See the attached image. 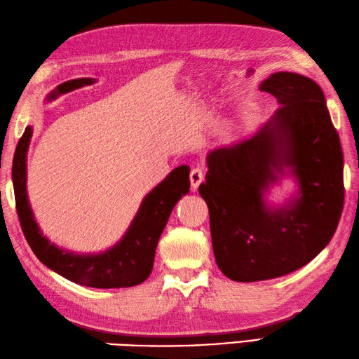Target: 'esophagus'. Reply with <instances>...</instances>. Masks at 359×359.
Masks as SVG:
<instances>
[{
	"mask_svg": "<svg viewBox=\"0 0 359 359\" xmlns=\"http://www.w3.org/2000/svg\"><path fill=\"white\" fill-rule=\"evenodd\" d=\"M203 180H204V172L200 169V167L192 169V172H190V187H192L194 192L198 189V186L201 184Z\"/></svg>",
	"mask_w": 359,
	"mask_h": 359,
	"instance_id": "1",
	"label": "esophagus"
}]
</instances>
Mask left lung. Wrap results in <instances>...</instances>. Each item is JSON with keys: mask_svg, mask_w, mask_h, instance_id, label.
<instances>
[{"mask_svg": "<svg viewBox=\"0 0 359 359\" xmlns=\"http://www.w3.org/2000/svg\"><path fill=\"white\" fill-rule=\"evenodd\" d=\"M259 90L280 107L250 140L207 155L200 186L215 259L240 283L306 266L330 243L344 204L341 142L321 87L304 75L276 72ZM284 176L299 189L284 205H269L266 192Z\"/></svg>", "mask_w": 359, "mask_h": 359, "instance_id": "8db88e82", "label": "left lung"}]
</instances>
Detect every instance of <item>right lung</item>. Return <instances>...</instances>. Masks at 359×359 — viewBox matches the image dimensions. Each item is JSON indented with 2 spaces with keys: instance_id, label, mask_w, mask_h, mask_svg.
<instances>
[{
  "instance_id": "obj_1",
  "label": "right lung",
  "mask_w": 359,
  "mask_h": 359,
  "mask_svg": "<svg viewBox=\"0 0 359 359\" xmlns=\"http://www.w3.org/2000/svg\"><path fill=\"white\" fill-rule=\"evenodd\" d=\"M93 83V78H78L62 83L57 90L50 92L47 101ZM32 132V126H27L15 150L12 181L22 232L36 258L66 280L87 287L119 289L144 283L154 269L156 244L173 207L189 194V165L184 164L173 169L155 189L150 190L124 236L110 249L100 253H75L61 249L47 240L39 230L29 204L26 182Z\"/></svg>"
}]
</instances>
